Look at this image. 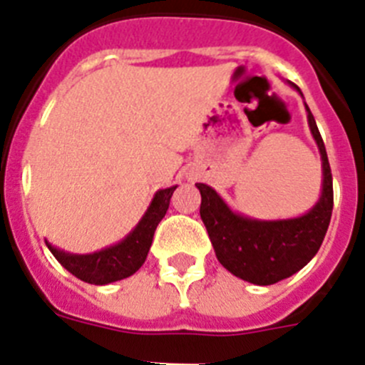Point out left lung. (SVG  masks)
I'll use <instances>...</instances> for the list:
<instances>
[{
    "mask_svg": "<svg viewBox=\"0 0 365 365\" xmlns=\"http://www.w3.org/2000/svg\"><path fill=\"white\" fill-rule=\"evenodd\" d=\"M305 109L309 128L320 150L324 172L322 195L307 214L278 221L245 217L232 212L214 188L202 182L195 185L201 192V219L219 263L234 276L254 285H272L303 269L320 250L331 222L333 175L314 117L307 104Z\"/></svg>",
    "mask_w": 365,
    "mask_h": 365,
    "instance_id": "1",
    "label": "left lung"
}]
</instances>
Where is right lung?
Listing matches in <instances>:
<instances>
[{"label": "right lung", "instance_id": "add662e5", "mask_svg": "<svg viewBox=\"0 0 365 365\" xmlns=\"http://www.w3.org/2000/svg\"><path fill=\"white\" fill-rule=\"evenodd\" d=\"M177 186L159 190L155 193L153 201L148 206L146 214L138 221L137 227L125 235L120 243L98 250L93 254H69L60 248L53 247L49 241H45L53 256L62 263L63 269L69 270L73 276L91 285H108L118 279L130 278L137 272L146 261L150 252L153 234L160 219L166 215L170 199Z\"/></svg>", "mask_w": 365, "mask_h": 365}]
</instances>
